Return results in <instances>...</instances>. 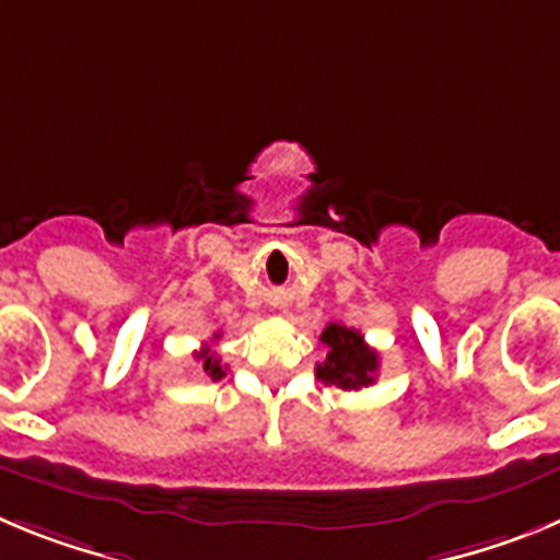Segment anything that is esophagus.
Here are the masks:
<instances>
[{"label": "esophagus", "mask_w": 560, "mask_h": 560, "mask_svg": "<svg viewBox=\"0 0 560 560\" xmlns=\"http://www.w3.org/2000/svg\"><path fill=\"white\" fill-rule=\"evenodd\" d=\"M277 308H285V296H275Z\"/></svg>", "instance_id": "1"}]
</instances>
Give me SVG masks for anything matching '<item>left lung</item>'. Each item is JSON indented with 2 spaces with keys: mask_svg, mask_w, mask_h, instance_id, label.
<instances>
[{
  "mask_svg": "<svg viewBox=\"0 0 560 560\" xmlns=\"http://www.w3.org/2000/svg\"><path fill=\"white\" fill-rule=\"evenodd\" d=\"M319 341L328 348V353L323 364H316V378L339 389H361L373 384L378 375V353L359 330L330 323L319 334Z\"/></svg>",
  "mask_w": 560,
  "mask_h": 560,
  "instance_id": "obj_1",
  "label": "left lung"
}]
</instances>
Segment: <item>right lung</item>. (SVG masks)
I'll list each match as a JSON object with an SVG mask.
<instances>
[{
    "label": "right lung",
    "instance_id": "right-lung-1",
    "mask_svg": "<svg viewBox=\"0 0 560 560\" xmlns=\"http://www.w3.org/2000/svg\"><path fill=\"white\" fill-rule=\"evenodd\" d=\"M215 339H219V334H215ZM196 359L201 361V370H205L212 381H219L226 375L224 368H221V359L215 353H210V348H201L199 353H196Z\"/></svg>",
    "mask_w": 560,
    "mask_h": 560
}]
</instances>
